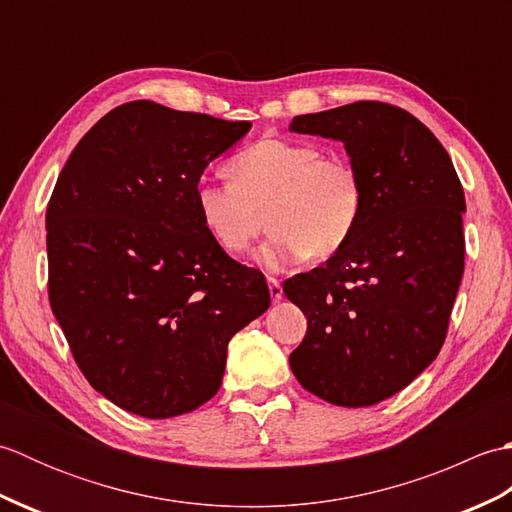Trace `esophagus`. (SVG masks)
<instances>
[{"instance_id":"esophagus-1","label":"esophagus","mask_w":512,"mask_h":512,"mask_svg":"<svg viewBox=\"0 0 512 512\" xmlns=\"http://www.w3.org/2000/svg\"><path fill=\"white\" fill-rule=\"evenodd\" d=\"M268 290H270V299H273V303H279L281 299H284V288H281L279 279L268 277Z\"/></svg>"}]
</instances>
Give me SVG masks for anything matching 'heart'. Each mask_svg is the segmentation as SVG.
Segmentation results:
<instances>
[{
	"mask_svg": "<svg viewBox=\"0 0 512 512\" xmlns=\"http://www.w3.org/2000/svg\"><path fill=\"white\" fill-rule=\"evenodd\" d=\"M228 180L195 184L206 231L228 255L255 242L268 215L270 237L257 262L286 270L330 259L350 242L363 213V184L350 162L306 140L262 138L228 162Z\"/></svg>",
	"mask_w": 512,
	"mask_h": 512,
	"instance_id": "obj_1",
	"label": "heart"
}]
</instances>
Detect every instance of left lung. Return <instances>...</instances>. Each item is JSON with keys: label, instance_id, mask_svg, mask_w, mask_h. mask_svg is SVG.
Returning <instances> with one entry per match:
<instances>
[{"label": "left lung", "instance_id": "1", "mask_svg": "<svg viewBox=\"0 0 512 512\" xmlns=\"http://www.w3.org/2000/svg\"><path fill=\"white\" fill-rule=\"evenodd\" d=\"M290 132L341 140L363 184L350 242L284 284L308 319L292 374L332 405H376L420 376L447 336L464 273L462 184L440 140L394 105L297 116Z\"/></svg>", "mask_w": 512, "mask_h": 512}]
</instances>
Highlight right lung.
I'll return each instance as SVG.
<instances>
[{"label":"right lung","instance_id":"obj_1","mask_svg":"<svg viewBox=\"0 0 512 512\" xmlns=\"http://www.w3.org/2000/svg\"><path fill=\"white\" fill-rule=\"evenodd\" d=\"M248 121L132 101L74 147L46 213L48 295L88 383L143 418L222 385L233 334L264 314V275L206 231L195 184Z\"/></svg>","mask_w":512,"mask_h":512}]
</instances>
